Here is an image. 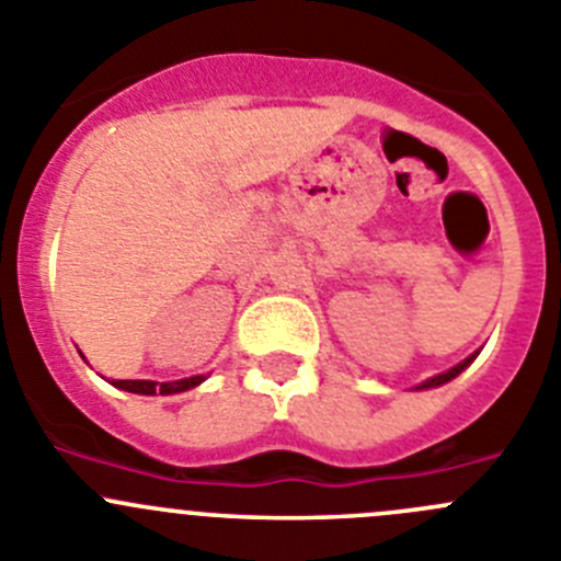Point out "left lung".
Masks as SVG:
<instances>
[{
  "label": "left lung",
  "mask_w": 561,
  "mask_h": 561,
  "mask_svg": "<svg viewBox=\"0 0 561 561\" xmlns=\"http://www.w3.org/2000/svg\"><path fill=\"white\" fill-rule=\"evenodd\" d=\"M473 359H476V354H473V357H468V359H465V363L454 365V368H451V370H446V374H439V376H434V379L423 381V385H421V387H417V390H423V387H439V385H446V381H451V379H454V376H459V374H462V370H465V368H468V365H470V363H473Z\"/></svg>",
  "instance_id": "8db88e82"
}]
</instances>
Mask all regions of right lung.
Returning a JSON list of instances; mask_svg holds the SVG:
<instances>
[{
    "instance_id": "add662e5",
    "label": "right lung",
    "mask_w": 561,
    "mask_h": 561,
    "mask_svg": "<svg viewBox=\"0 0 561 561\" xmlns=\"http://www.w3.org/2000/svg\"><path fill=\"white\" fill-rule=\"evenodd\" d=\"M202 376H191V379H180V381H146V379H140V381H133V379H118V381H113L115 387H122V390H127V392H140V396H157V392H160V396H174V392H185V390H191V387H196V385H202Z\"/></svg>"
}]
</instances>
